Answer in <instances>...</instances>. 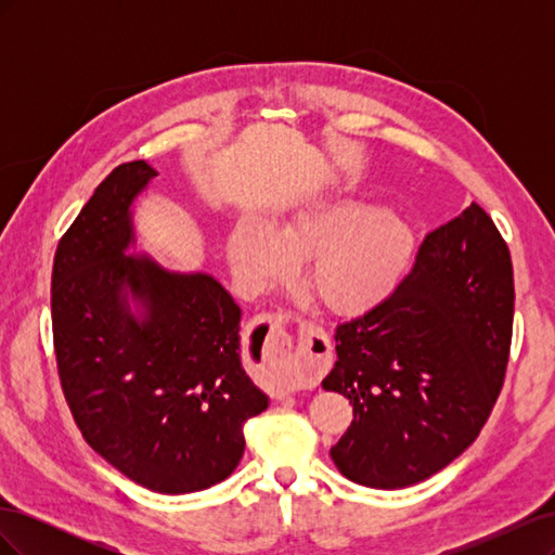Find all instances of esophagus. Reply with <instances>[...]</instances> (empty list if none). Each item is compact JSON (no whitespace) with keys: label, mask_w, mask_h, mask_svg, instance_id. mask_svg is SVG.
<instances>
[{"label":"esophagus","mask_w":555,"mask_h":555,"mask_svg":"<svg viewBox=\"0 0 555 555\" xmlns=\"http://www.w3.org/2000/svg\"><path fill=\"white\" fill-rule=\"evenodd\" d=\"M263 322L271 326V328H280L282 324H287L289 319L284 317V314H266ZM306 333L310 335L314 343H319L322 347H317V351H308V354L300 357V377L308 379V382H317V379H322L328 373V367H331L328 343H326L324 331L319 328V326L308 324Z\"/></svg>","instance_id":"esophagus-1"}]
</instances>
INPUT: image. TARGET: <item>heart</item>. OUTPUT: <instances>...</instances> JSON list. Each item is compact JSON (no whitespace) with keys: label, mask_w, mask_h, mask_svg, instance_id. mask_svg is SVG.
<instances>
[{"label":"heart","mask_w":555,"mask_h":555,"mask_svg":"<svg viewBox=\"0 0 555 555\" xmlns=\"http://www.w3.org/2000/svg\"><path fill=\"white\" fill-rule=\"evenodd\" d=\"M414 227L391 208L354 194L306 201L273 224L245 212L227 233V261L247 294L306 262V284L338 314H361L389 298L412 271Z\"/></svg>","instance_id":"obj_1"}]
</instances>
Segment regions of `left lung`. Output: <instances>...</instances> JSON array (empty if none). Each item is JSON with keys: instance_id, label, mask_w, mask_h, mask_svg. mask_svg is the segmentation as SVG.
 I'll list each match as a JSON object with an SVG mask.
<instances>
[{"instance_id": "left-lung-1", "label": "left lung", "mask_w": 555, "mask_h": 555, "mask_svg": "<svg viewBox=\"0 0 555 555\" xmlns=\"http://www.w3.org/2000/svg\"><path fill=\"white\" fill-rule=\"evenodd\" d=\"M514 319L509 249L475 201L428 233L412 273L335 328L326 391L354 408L331 449L367 489H405L477 440L505 379Z\"/></svg>"}]
</instances>
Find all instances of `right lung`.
Here are the masks:
<instances>
[{
    "mask_svg": "<svg viewBox=\"0 0 555 555\" xmlns=\"http://www.w3.org/2000/svg\"><path fill=\"white\" fill-rule=\"evenodd\" d=\"M143 159L99 184L53 261L62 391L86 442L145 489L182 495L224 481L268 396L243 367L241 308L210 273L137 249Z\"/></svg>",
    "mask_w": 555,
    "mask_h": 555,
    "instance_id": "add662e5",
    "label": "right lung"
}]
</instances>
